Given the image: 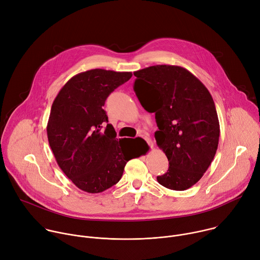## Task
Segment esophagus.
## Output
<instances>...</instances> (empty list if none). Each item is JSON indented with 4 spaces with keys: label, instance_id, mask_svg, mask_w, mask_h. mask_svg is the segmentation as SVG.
I'll use <instances>...</instances> for the list:
<instances>
[{
    "label": "esophagus",
    "instance_id": "34e87169",
    "mask_svg": "<svg viewBox=\"0 0 260 260\" xmlns=\"http://www.w3.org/2000/svg\"><path fill=\"white\" fill-rule=\"evenodd\" d=\"M144 139L146 140V142L148 143V145H149L151 148H153V142H152V140H151L150 138H148V137H144Z\"/></svg>",
    "mask_w": 260,
    "mask_h": 260
}]
</instances>
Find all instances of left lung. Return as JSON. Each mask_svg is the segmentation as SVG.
<instances>
[{"mask_svg":"<svg viewBox=\"0 0 260 260\" xmlns=\"http://www.w3.org/2000/svg\"><path fill=\"white\" fill-rule=\"evenodd\" d=\"M134 90L149 113H155L157 146L169 170L157 181L173 190H186L200 181L216 154L220 126L213 98L188 70L156 64L134 72Z\"/></svg>","mask_w":260,"mask_h":260,"instance_id":"obj_1","label":"left lung"}]
</instances>
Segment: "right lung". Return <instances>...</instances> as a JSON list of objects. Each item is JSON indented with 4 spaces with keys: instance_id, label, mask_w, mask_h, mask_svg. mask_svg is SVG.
<instances>
[{
    "instance_id": "obj_1",
    "label": "right lung",
    "mask_w": 260,
    "mask_h": 260,
    "mask_svg": "<svg viewBox=\"0 0 260 260\" xmlns=\"http://www.w3.org/2000/svg\"><path fill=\"white\" fill-rule=\"evenodd\" d=\"M132 72L93 69L72 77L53 101L47 137L56 162L76 186L88 193L112 187L135 153L126 139H116L103 109L109 94L128 81ZM106 125L105 130L102 126Z\"/></svg>"
}]
</instances>
